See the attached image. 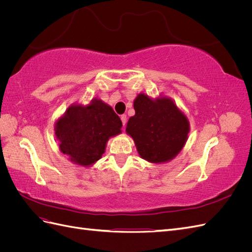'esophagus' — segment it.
Listing matches in <instances>:
<instances>
[{
  "label": "esophagus",
  "mask_w": 252,
  "mask_h": 252,
  "mask_svg": "<svg viewBox=\"0 0 252 252\" xmlns=\"http://www.w3.org/2000/svg\"><path fill=\"white\" fill-rule=\"evenodd\" d=\"M121 120H122V123H123L124 128H125V126H126V122H127V117H126V114H122V116H121Z\"/></svg>",
  "instance_id": "obj_1"
}]
</instances>
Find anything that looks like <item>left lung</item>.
Here are the masks:
<instances>
[{
	"label": "left lung",
	"instance_id": "1",
	"mask_svg": "<svg viewBox=\"0 0 252 252\" xmlns=\"http://www.w3.org/2000/svg\"><path fill=\"white\" fill-rule=\"evenodd\" d=\"M133 107L135 114L129 119L126 131L140 156L151 163L170 161L187 141L189 122L185 114L170 98L152 101L144 94L136 96Z\"/></svg>",
	"mask_w": 252,
	"mask_h": 252
}]
</instances>
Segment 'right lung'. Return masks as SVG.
<instances>
[{"label": "right lung", "instance_id": "1", "mask_svg": "<svg viewBox=\"0 0 252 252\" xmlns=\"http://www.w3.org/2000/svg\"><path fill=\"white\" fill-rule=\"evenodd\" d=\"M122 121L101 100L70 106L56 123L60 149L75 164L89 166L101 158L110 136L121 132Z\"/></svg>", "mask_w": 252, "mask_h": 252}]
</instances>
